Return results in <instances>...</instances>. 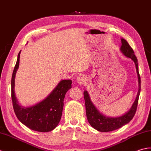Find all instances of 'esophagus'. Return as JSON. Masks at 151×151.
<instances>
[{"label": "esophagus", "mask_w": 151, "mask_h": 151, "mask_svg": "<svg viewBox=\"0 0 151 151\" xmlns=\"http://www.w3.org/2000/svg\"><path fill=\"white\" fill-rule=\"evenodd\" d=\"M77 81H78V83L80 85H83L86 82V78L84 75L83 74H80L78 76L77 78Z\"/></svg>", "instance_id": "34e87169"}]
</instances>
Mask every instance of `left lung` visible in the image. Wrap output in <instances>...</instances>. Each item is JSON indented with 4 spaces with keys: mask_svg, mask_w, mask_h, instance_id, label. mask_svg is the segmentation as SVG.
I'll return each mask as SVG.
<instances>
[{
    "mask_svg": "<svg viewBox=\"0 0 151 151\" xmlns=\"http://www.w3.org/2000/svg\"><path fill=\"white\" fill-rule=\"evenodd\" d=\"M121 42L122 45L121 47V51L122 53L126 57L131 58L136 64L138 76V82H139V90L137 92L136 100H135L130 109L127 113H126L124 115L118 116V117H107V116L101 114L91 101L87 91H84L83 93L86 107V114H87L88 121L89 124L94 129L101 132L115 130L116 129H119L124 125L128 124L134 116L138 104V100H139L141 91V78L139 73V69H138L137 59L134 54L133 49L130 47V45L128 44L127 40L122 38Z\"/></svg>",
    "mask_w": 151,
    "mask_h": 151,
    "instance_id": "left-lung-1",
    "label": "left lung"
}]
</instances>
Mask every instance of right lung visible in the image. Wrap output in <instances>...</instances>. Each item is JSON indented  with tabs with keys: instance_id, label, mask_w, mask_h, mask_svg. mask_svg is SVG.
Instances as JSON below:
<instances>
[{
	"instance_id": "add662e5",
	"label": "right lung",
	"mask_w": 151,
	"mask_h": 151,
	"mask_svg": "<svg viewBox=\"0 0 151 151\" xmlns=\"http://www.w3.org/2000/svg\"><path fill=\"white\" fill-rule=\"evenodd\" d=\"M20 52L12 77V100L14 112L19 121L32 130L47 132L57 127L62 116L64 99L67 91L72 88L70 79L62 80L49 96L36 105L29 107L21 106L15 95V77L19 65Z\"/></svg>"
}]
</instances>
